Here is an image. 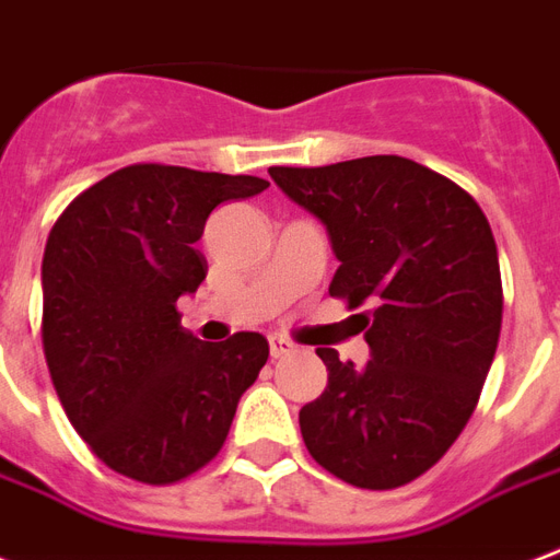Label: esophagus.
Listing matches in <instances>:
<instances>
[{
	"label": "esophagus",
	"instance_id": "esophagus-1",
	"mask_svg": "<svg viewBox=\"0 0 560 560\" xmlns=\"http://www.w3.org/2000/svg\"><path fill=\"white\" fill-rule=\"evenodd\" d=\"M290 352H296V347L290 343L288 337H279V335L270 337V355L272 358H288Z\"/></svg>",
	"mask_w": 560,
	"mask_h": 560
}]
</instances>
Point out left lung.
Segmentation results:
<instances>
[{"label":"left lung","instance_id":"8db88e82","mask_svg":"<svg viewBox=\"0 0 560 560\" xmlns=\"http://www.w3.org/2000/svg\"><path fill=\"white\" fill-rule=\"evenodd\" d=\"M272 182L326 225L328 293L370 305L366 366L319 347L326 390L299 411L311 458L347 485L402 488L458 441L479 405L502 328L497 241L479 202L399 155L270 166Z\"/></svg>","mask_w":560,"mask_h":560}]
</instances>
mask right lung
I'll return each instance as SVG.
<instances>
[{
  "label": "right lung",
  "mask_w": 560,
  "mask_h": 560,
  "mask_svg": "<svg viewBox=\"0 0 560 560\" xmlns=\"http://www.w3.org/2000/svg\"><path fill=\"white\" fill-rule=\"evenodd\" d=\"M258 176L131 164L79 194L43 252V355L93 455L143 485H173L223 450L270 343L237 331L205 343L176 302L208 261L196 249L217 205L267 190Z\"/></svg>",
  "instance_id": "1"
}]
</instances>
